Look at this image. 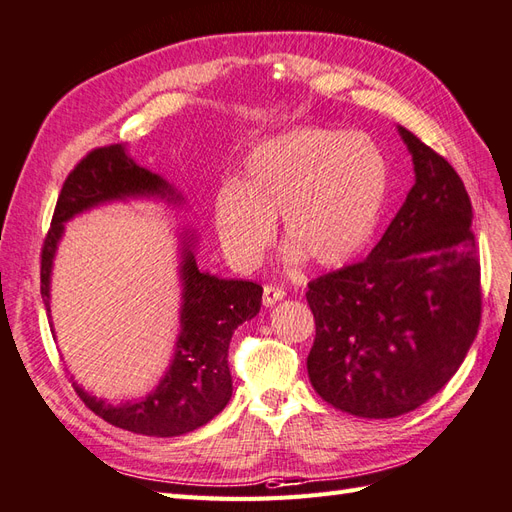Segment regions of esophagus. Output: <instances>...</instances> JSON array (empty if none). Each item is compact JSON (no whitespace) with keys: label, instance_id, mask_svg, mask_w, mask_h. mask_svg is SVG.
Returning <instances> with one entry per match:
<instances>
[{"label":"esophagus","instance_id":"esophagus-1","mask_svg":"<svg viewBox=\"0 0 512 512\" xmlns=\"http://www.w3.org/2000/svg\"><path fill=\"white\" fill-rule=\"evenodd\" d=\"M285 296V290L279 288V285H272V283H266L264 285V305H275L277 301H281Z\"/></svg>","mask_w":512,"mask_h":512}]
</instances>
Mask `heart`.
<instances>
[{
	"mask_svg": "<svg viewBox=\"0 0 512 512\" xmlns=\"http://www.w3.org/2000/svg\"><path fill=\"white\" fill-rule=\"evenodd\" d=\"M390 187L382 146L364 133L305 126L248 154L240 183L213 198L218 240L233 264L253 268L281 216L290 261L347 264L371 240Z\"/></svg>",
	"mask_w": 512,
	"mask_h": 512,
	"instance_id": "b5f03b06",
	"label": "heart"
}]
</instances>
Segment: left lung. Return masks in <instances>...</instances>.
<instances>
[{
	"label": "left lung",
	"instance_id": "8db88e82",
	"mask_svg": "<svg viewBox=\"0 0 512 512\" xmlns=\"http://www.w3.org/2000/svg\"><path fill=\"white\" fill-rule=\"evenodd\" d=\"M414 163L410 194L364 261L307 283L316 320L310 382L364 419L419 408L465 360L482 316L471 200L447 159L399 126Z\"/></svg>",
	"mask_w": 512,
	"mask_h": 512
}]
</instances>
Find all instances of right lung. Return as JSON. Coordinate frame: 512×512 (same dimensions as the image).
<instances>
[{
  "label": "right lung",
  "instance_id": "right-lung-1",
  "mask_svg": "<svg viewBox=\"0 0 512 512\" xmlns=\"http://www.w3.org/2000/svg\"><path fill=\"white\" fill-rule=\"evenodd\" d=\"M133 196H159L181 202V194L159 174L128 157L122 144L91 150L65 178L56 200L52 227L41 251V296L50 314V277L56 246L65 222L102 202ZM183 307L181 334L176 340L170 371L157 390L139 401L111 406L91 397L76 382L74 388L85 406L106 423L144 436H181L198 430L227 406L233 392L229 371V342L244 320L259 314L261 288L253 281L218 279L200 272L194 259V237H183Z\"/></svg>",
  "mask_w": 512,
  "mask_h": 512
}]
</instances>
